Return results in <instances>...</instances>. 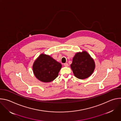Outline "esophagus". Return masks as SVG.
Listing matches in <instances>:
<instances>
[{"label":"esophagus","instance_id":"esophagus-1","mask_svg":"<svg viewBox=\"0 0 121 121\" xmlns=\"http://www.w3.org/2000/svg\"><path fill=\"white\" fill-rule=\"evenodd\" d=\"M64 65L65 66H66V67H67V66H68V65H69L68 64V63H65Z\"/></svg>","mask_w":121,"mask_h":121}]
</instances>
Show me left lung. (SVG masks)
Here are the masks:
<instances>
[{
  "label": "left lung",
  "instance_id": "obj_1",
  "mask_svg": "<svg viewBox=\"0 0 121 121\" xmlns=\"http://www.w3.org/2000/svg\"><path fill=\"white\" fill-rule=\"evenodd\" d=\"M70 66L76 78L84 79L93 73L95 65L91 56L87 52L83 51L76 54Z\"/></svg>",
  "mask_w": 121,
  "mask_h": 121
}]
</instances>
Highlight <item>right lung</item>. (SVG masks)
<instances>
[{
  "label": "right lung",
  "mask_w": 121,
  "mask_h": 121,
  "mask_svg": "<svg viewBox=\"0 0 121 121\" xmlns=\"http://www.w3.org/2000/svg\"><path fill=\"white\" fill-rule=\"evenodd\" d=\"M62 65L50 56L42 54L34 61L32 69L36 78L43 82L53 81L58 76Z\"/></svg>",
  "instance_id": "obj_1"
}]
</instances>
